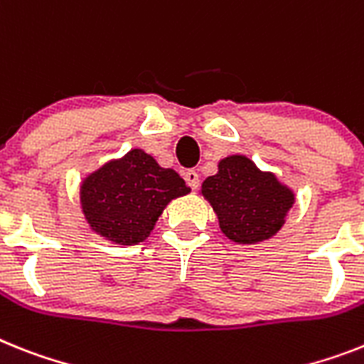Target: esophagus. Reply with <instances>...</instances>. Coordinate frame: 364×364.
<instances>
[{"mask_svg": "<svg viewBox=\"0 0 364 364\" xmlns=\"http://www.w3.org/2000/svg\"><path fill=\"white\" fill-rule=\"evenodd\" d=\"M183 177H185V181H187V185L192 191H196V188L200 187V176H198L196 170H185V172H183Z\"/></svg>", "mask_w": 364, "mask_h": 364, "instance_id": "esophagus-1", "label": "esophagus"}]
</instances>
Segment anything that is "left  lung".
<instances>
[{"instance_id": "obj_1", "label": "left lung", "mask_w": 364, "mask_h": 364, "mask_svg": "<svg viewBox=\"0 0 364 364\" xmlns=\"http://www.w3.org/2000/svg\"><path fill=\"white\" fill-rule=\"evenodd\" d=\"M200 192L218 216L222 233L237 244L272 239L296 201L292 188L276 173L259 170L246 155L222 159L218 172L201 183Z\"/></svg>"}]
</instances>
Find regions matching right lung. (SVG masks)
Returning a JSON list of instances; mask_svg holds the SVG:
<instances>
[{
    "label": "right lung",
    "mask_w": 364,
    "mask_h": 364,
    "mask_svg": "<svg viewBox=\"0 0 364 364\" xmlns=\"http://www.w3.org/2000/svg\"><path fill=\"white\" fill-rule=\"evenodd\" d=\"M191 188L144 149H131L88 173L79 188L85 220L94 233L120 246L149 237L164 207Z\"/></svg>",
    "instance_id": "add662e5"
}]
</instances>
